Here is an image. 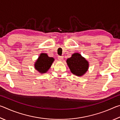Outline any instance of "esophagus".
I'll use <instances>...</instances> for the list:
<instances>
[{"label": "esophagus", "instance_id": "obj_1", "mask_svg": "<svg viewBox=\"0 0 120 120\" xmlns=\"http://www.w3.org/2000/svg\"><path fill=\"white\" fill-rule=\"evenodd\" d=\"M58 59L59 60L62 61V60H63V59H64V57H63L62 56H58Z\"/></svg>", "mask_w": 120, "mask_h": 120}]
</instances>
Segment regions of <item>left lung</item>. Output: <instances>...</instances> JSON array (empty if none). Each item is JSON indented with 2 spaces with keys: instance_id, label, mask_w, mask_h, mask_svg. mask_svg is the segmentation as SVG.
Returning a JSON list of instances; mask_svg holds the SVG:
<instances>
[{
  "instance_id": "8db88e82",
  "label": "left lung",
  "mask_w": 120,
  "mask_h": 120,
  "mask_svg": "<svg viewBox=\"0 0 120 120\" xmlns=\"http://www.w3.org/2000/svg\"><path fill=\"white\" fill-rule=\"evenodd\" d=\"M71 72L76 76H81L85 74L88 68V62L78 53H74L67 60Z\"/></svg>"
}]
</instances>
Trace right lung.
Masks as SVG:
<instances>
[{
  "label": "right lung",
  "mask_w": 120,
  "mask_h": 120,
  "mask_svg": "<svg viewBox=\"0 0 120 120\" xmlns=\"http://www.w3.org/2000/svg\"><path fill=\"white\" fill-rule=\"evenodd\" d=\"M54 59L46 53H41L35 64V68L41 74L45 73L51 66Z\"/></svg>",
  "instance_id": "obj_1"
}]
</instances>
